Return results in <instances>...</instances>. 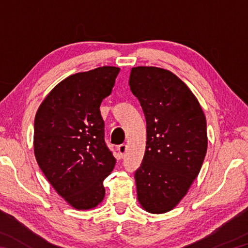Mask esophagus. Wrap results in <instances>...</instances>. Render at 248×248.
Here are the masks:
<instances>
[{
  "instance_id": "esophagus-1",
  "label": "esophagus",
  "mask_w": 248,
  "mask_h": 248,
  "mask_svg": "<svg viewBox=\"0 0 248 248\" xmlns=\"http://www.w3.org/2000/svg\"><path fill=\"white\" fill-rule=\"evenodd\" d=\"M117 151H118V155L120 157H124V155H125V152H127V145H119L117 147Z\"/></svg>"
}]
</instances>
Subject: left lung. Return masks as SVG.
Listing matches in <instances>:
<instances>
[{
    "label": "left lung",
    "mask_w": 248,
    "mask_h": 248,
    "mask_svg": "<svg viewBox=\"0 0 248 248\" xmlns=\"http://www.w3.org/2000/svg\"><path fill=\"white\" fill-rule=\"evenodd\" d=\"M130 89L145 114L146 150L135 171L141 208L170 211L197 178L207 154V123L197 98L176 75L157 67L131 69Z\"/></svg>",
    "instance_id": "left-lung-1"
}]
</instances>
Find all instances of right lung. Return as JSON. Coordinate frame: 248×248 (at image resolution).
<instances>
[{
	"label": "right lung",
	"mask_w": 248,
	"mask_h": 248,
	"mask_svg": "<svg viewBox=\"0 0 248 248\" xmlns=\"http://www.w3.org/2000/svg\"><path fill=\"white\" fill-rule=\"evenodd\" d=\"M120 69L103 66L71 75L41 102L34 123V154L57 194L77 210L96 208L116 160L104 141L100 104Z\"/></svg>",
	"instance_id": "1"
}]
</instances>
